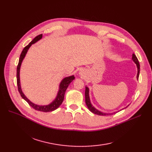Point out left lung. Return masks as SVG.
<instances>
[{"label":"left lung","mask_w":152,"mask_h":152,"mask_svg":"<svg viewBox=\"0 0 152 152\" xmlns=\"http://www.w3.org/2000/svg\"><path fill=\"white\" fill-rule=\"evenodd\" d=\"M132 60L137 65V70H138V72H137V78L138 79L139 77V73H140V64H139L138 59H137V57H136V56L134 54H132ZM85 103H86V106H87L89 110L91 112H92L93 113L97 114V115H112V114H115L117 113V112H114L113 113H102V112L98 111V110L96 109L95 107H94V106H93L92 104L90 103V97H89V88L87 87V86H85ZM124 108H123L122 110H124Z\"/></svg>","instance_id":"1"}]
</instances>
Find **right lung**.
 I'll return each instance as SVG.
<instances>
[{
	"label": "right lung",
	"instance_id": "obj_1",
	"mask_svg": "<svg viewBox=\"0 0 152 152\" xmlns=\"http://www.w3.org/2000/svg\"><path fill=\"white\" fill-rule=\"evenodd\" d=\"M42 37V34H41L37 37H36L29 44L25 46L24 48V49H23L22 52H21L20 56V59H19V62H18V64L17 66V86H18V91L20 94L21 96L22 97L26 102L29 104V105L31 106L33 109H34L35 110L37 111H42V112H50V111H54L55 110H56L57 108H58L60 105L62 103L63 101H64V95L65 93H66V91L67 88V87L69 86V84L74 80V76L72 75L70 77H67L64 78L63 80H62V82L60 83L59 85V90L58 91V93H57V95L56 98V99L53 101V102L50 103L48 105H46V106H39V105H37L35 104L34 103H33L31 102H30L23 94V93L22 92V90L21 89V86H20V66L21 62H22L24 57L26 56V54L28 51V49L30 48V46L35 43L36 42H37L38 41H39V39H41Z\"/></svg>",
	"mask_w": 152,
	"mask_h": 152
}]
</instances>
